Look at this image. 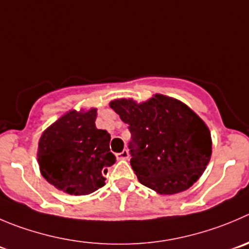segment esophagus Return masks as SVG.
I'll list each match as a JSON object with an SVG mask.
<instances>
[{
    "label": "esophagus",
    "instance_id": "1",
    "mask_svg": "<svg viewBox=\"0 0 249 249\" xmlns=\"http://www.w3.org/2000/svg\"><path fill=\"white\" fill-rule=\"evenodd\" d=\"M116 156H117L118 160H126V159H128L129 153H128V150H127V149H124V150H122L121 153H118Z\"/></svg>",
    "mask_w": 249,
    "mask_h": 249
}]
</instances>
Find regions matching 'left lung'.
Returning <instances> with one entry per match:
<instances>
[{
  "label": "left lung",
  "mask_w": 249,
  "mask_h": 249,
  "mask_svg": "<svg viewBox=\"0 0 249 249\" xmlns=\"http://www.w3.org/2000/svg\"><path fill=\"white\" fill-rule=\"evenodd\" d=\"M110 106L128 124L131 166L142 184L175 194L202 176L212 156V138L188 106L160 94L143 104L120 99Z\"/></svg>",
  "instance_id": "1"
}]
</instances>
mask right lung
<instances>
[{
  "instance_id": "right-lung-1",
  "label": "right lung",
  "mask_w": 249,
  "mask_h": 249,
  "mask_svg": "<svg viewBox=\"0 0 249 249\" xmlns=\"http://www.w3.org/2000/svg\"><path fill=\"white\" fill-rule=\"evenodd\" d=\"M96 108L70 111L42 133L37 161L49 183L74 196H85L105 184L107 167L116 162L110 134L95 126Z\"/></svg>"
}]
</instances>
